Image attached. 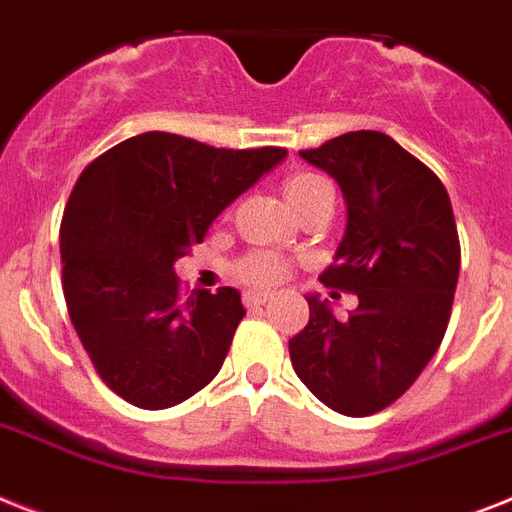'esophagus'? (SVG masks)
I'll use <instances>...</instances> for the list:
<instances>
[{
    "mask_svg": "<svg viewBox=\"0 0 512 512\" xmlns=\"http://www.w3.org/2000/svg\"><path fill=\"white\" fill-rule=\"evenodd\" d=\"M266 301H269V295L266 293H256V290H246V293H243V306L246 308H259L264 306Z\"/></svg>",
    "mask_w": 512,
    "mask_h": 512,
    "instance_id": "1",
    "label": "esophagus"
}]
</instances>
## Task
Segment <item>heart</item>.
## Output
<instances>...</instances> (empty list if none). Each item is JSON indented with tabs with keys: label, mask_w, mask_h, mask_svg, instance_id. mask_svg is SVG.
Here are the masks:
<instances>
[{
	"label": "heart",
	"mask_w": 512,
	"mask_h": 512,
	"mask_svg": "<svg viewBox=\"0 0 512 512\" xmlns=\"http://www.w3.org/2000/svg\"><path fill=\"white\" fill-rule=\"evenodd\" d=\"M327 180L314 172H298V175H290L282 185V193H285L287 204L298 209L308 201V198H314L316 193L322 188H327ZM287 261L277 253L269 251H251L246 253L243 259L235 261L232 266V274H235V280L243 282L248 287H256V290H269V287L280 285L285 280L287 274Z\"/></svg>",
	"instance_id": "1"
}]
</instances>
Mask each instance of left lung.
Returning a JSON list of instances; mask_svg holds the SVG:
<instances>
[{"instance_id":"left-lung-1","label":"left lung","mask_w":512,"mask_h":512,"mask_svg":"<svg viewBox=\"0 0 512 512\" xmlns=\"http://www.w3.org/2000/svg\"><path fill=\"white\" fill-rule=\"evenodd\" d=\"M301 156L345 196V238L319 280L356 295L358 308L337 319L311 295L290 361L332 411L371 416L416 382L445 337L460 272L453 206L442 180L379 130L337 135Z\"/></svg>"}]
</instances>
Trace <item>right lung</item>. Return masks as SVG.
Returning <instances> with one entry per match:
<instances>
[{
    "instance_id": "right-lung-1",
    "label": "right lung",
    "mask_w": 512,
    "mask_h": 512,
    "mask_svg": "<svg viewBox=\"0 0 512 512\" xmlns=\"http://www.w3.org/2000/svg\"><path fill=\"white\" fill-rule=\"evenodd\" d=\"M285 154L280 146L214 149L151 130L80 172L59 227L62 293L114 395L162 411L217 377L246 308L232 287L183 301L175 261Z\"/></svg>"
}]
</instances>
